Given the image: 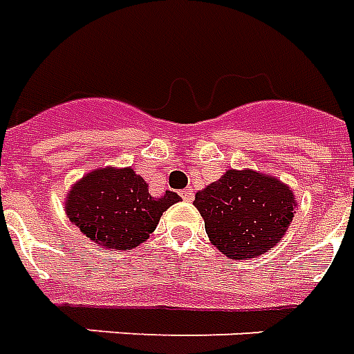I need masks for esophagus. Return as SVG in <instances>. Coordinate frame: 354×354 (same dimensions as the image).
<instances>
[{
	"mask_svg": "<svg viewBox=\"0 0 354 354\" xmlns=\"http://www.w3.org/2000/svg\"><path fill=\"white\" fill-rule=\"evenodd\" d=\"M180 198L185 199V201H192L194 199L192 188H185V190H180Z\"/></svg>",
	"mask_w": 354,
	"mask_h": 354,
	"instance_id": "1",
	"label": "esophagus"
}]
</instances>
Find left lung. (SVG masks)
<instances>
[{"label": "left lung", "mask_w": 354, "mask_h": 354, "mask_svg": "<svg viewBox=\"0 0 354 354\" xmlns=\"http://www.w3.org/2000/svg\"><path fill=\"white\" fill-rule=\"evenodd\" d=\"M194 205L205 220L207 237L225 257L250 259L274 248L293 222L297 198L278 177L256 169H227Z\"/></svg>", "instance_id": "1"}]
</instances>
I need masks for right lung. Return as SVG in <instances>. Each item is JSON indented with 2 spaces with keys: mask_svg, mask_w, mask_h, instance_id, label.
I'll use <instances>...</instances> for the list:
<instances>
[{
  "mask_svg": "<svg viewBox=\"0 0 354 354\" xmlns=\"http://www.w3.org/2000/svg\"><path fill=\"white\" fill-rule=\"evenodd\" d=\"M180 198L166 190L149 194V185L132 167L106 166L76 180L65 196L68 220L106 250H132L156 230L162 212Z\"/></svg>",
  "mask_w": 354,
  "mask_h": 354,
  "instance_id": "obj_1",
  "label": "right lung"
}]
</instances>
